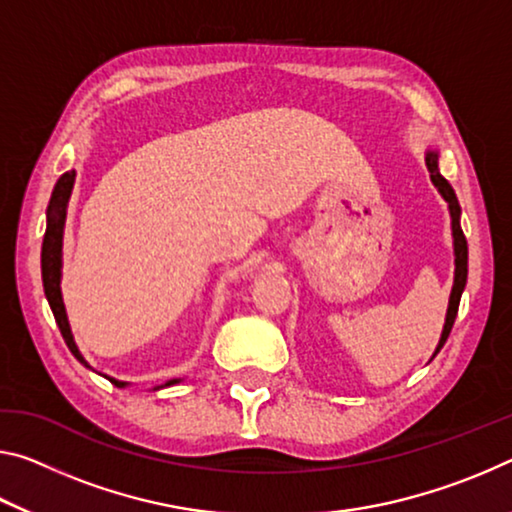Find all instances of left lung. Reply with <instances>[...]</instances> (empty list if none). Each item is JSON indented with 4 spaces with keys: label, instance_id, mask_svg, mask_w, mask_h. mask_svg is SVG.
<instances>
[{
    "label": "left lung",
    "instance_id": "left-lung-1",
    "mask_svg": "<svg viewBox=\"0 0 512 512\" xmlns=\"http://www.w3.org/2000/svg\"><path fill=\"white\" fill-rule=\"evenodd\" d=\"M437 159H440L437 150L426 152V166H428V173H431V182L437 186V191L442 193V198L449 202L451 232H453V253H456V275H453L449 310H446L444 330H442L440 344H437V348H435V355L440 353V348L444 346L446 339H449V332H451L453 321H456V314H458L460 296H462V291H465V285H467V239H465V234H462V227H460V205H458L456 191H453L451 184L440 175V168H437Z\"/></svg>",
    "mask_w": 512,
    "mask_h": 512
}]
</instances>
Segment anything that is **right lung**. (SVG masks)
<instances>
[{"instance_id": "obj_1", "label": "right lung", "mask_w": 512, "mask_h": 512, "mask_svg": "<svg viewBox=\"0 0 512 512\" xmlns=\"http://www.w3.org/2000/svg\"><path fill=\"white\" fill-rule=\"evenodd\" d=\"M72 184H75V170H68V173H63L59 177V182H56L54 191H52L50 205H47V230H45V239H43V250H40V269H43L45 296H47V303H50V307H52L56 326H59L63 339H66L70 353L75 355V358L84 364V367H88V362L84 360V355L79 353V348L75 344V337H72L66 305H63V298H61L63 227H66V209H68V200L72 193ZM109 380L116 387H127V383H123V380H116V378H109ZM175 383H180V380H168L166 385H175Z\"/></svg>"}]
</instances>
